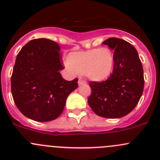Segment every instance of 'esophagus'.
<instances>
[{"label":"esophagus","instance_id":"1","mask_svg":"<svg viewBox=\"0 0 160 160\" xmlns=\"http://www.w3.org/2000/svg\"><path fill=\"white\" fill-rule=\"evenodd\" d=\"M78 83V85H83V84H86V81L84 80L83 78H79Z\"/></svg>","mask_w":160,"mask_h":160}]
</instances>
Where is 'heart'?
Masks as SVG:
<instances>
[{
    "instance_id": "1",
    "label": "heart",
    "mask_w": 160,
    "mask_h": 160,
    "mask_svg": "<svg viewBox=\"0 0 160 160\" xmlns=\"http://www.w3.org/2000/svg\"><path fill=\"white\" fill-rule=\"evenodd\" d=\"M67 63L77 73L85 74L94 81L106 79L112 72L115 57L108 48L91 49L85 52H71Z\"/></svg>"
}]
</instances>
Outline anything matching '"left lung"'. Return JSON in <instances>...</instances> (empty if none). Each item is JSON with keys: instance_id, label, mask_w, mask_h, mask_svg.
Instances as JSON below:
<instances>
[{"instance_id": "8db88e82", "label": "left lung", "mask_w": 160, "mask_h": 160, "mask_svg": "<svg viewBox=\"0 0 160 160\" xmlns=\"http://www.w3.org/2000/svg\"><path fill=\"white\" fill-rule=\"evenodd\" d=\"M102 44L114 51V68L107 80L89 82L88 103L98 116L121 118L134 109L142 95V65L136 49L126 41L109 38Z\"/></svg>"}]
</instances>
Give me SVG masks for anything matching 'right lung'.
Instances as JSON below:
<instances>
[{"instance_id": "add662e5", "label": "right lung", "mask_w": 160, "mask_h": 160, "mask_svg": "<svg viewBox=\"0 0 160 160\" xmlns=\"http://www.w3.org/2000/svg\"><path fill=\"white\" fill-rule=\"evenodd\" d=\"M59 45L47 38L33 39L21 48L11 75V93L24 116L37 122L60 116L69 94L78 88V78L66 81Z\"/></svg>"}]
</instances>
